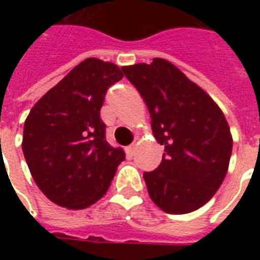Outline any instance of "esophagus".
<instances>
[{
  "label": "esophagus",
  "mask_w": 260,
  "mask_h": 260,
  "mask_svg": "<svg viewBox=\"0 0 260 260\" xmlns=\"http://www.w3.org/2000/svg\"><path fill=\"white\" fill-rule=\"evenodd\" d=\"M135 151H136V144H131V146H128L125 148V152H126V155H128V156H129V158H132V156H134V154H135Z\"/></svg>",
  "instance_id": "esophagus-1"
}]
</instances>
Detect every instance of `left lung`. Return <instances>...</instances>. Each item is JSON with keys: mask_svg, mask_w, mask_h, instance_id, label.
<instances>
[{"mask_svg": "<svg viewBox=\"0 0 260 260\" xmlns=\"http://www.w3.org/2000/svg\"><path fill=\"white\" fill-rule=\"evenodd\" d=\"M150 110L152 132L165 146L162 162L143 174L151 200L170 214H185L213 197L226 175L232 136L224 113L173 63L122 67Z\"/></svg>", "mask_w": 260, "mask_h": 260, "instance_id": "8db88e82", "label": "left lung"}]
</instances>
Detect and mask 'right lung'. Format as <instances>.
I'll return each mask as SVG.
<instances>
[{"mask_svg":"<svg viewBox=\"0 0 260 260\" xmlns=\"http://www.w3.org/2000/svg\"><path fill=\"white\" fill-rule=\"evenodd\" d=\"M122 77L113 63L89 58L30 109L22 152L39 189L56 205H93L125 159L121 148L105 140L106 125L100 116L106 91Z\"/></svg>","mask_w":260,"mask_h":260,"instance_id":"1","label":"right lung"}]
</instances>
